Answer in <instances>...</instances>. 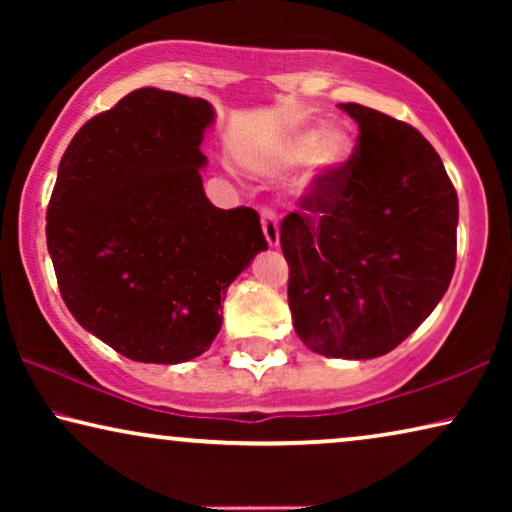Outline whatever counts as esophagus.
I'll list each match as a JSON object with an SVG mask.
<instances>
[{"label":"esophagus","mask_w":512,"mask_h":512,"mask_svg":"<svg viewBox=\"0 0 512 512\" xmlns=\"http://www.w3.org/2000/svg\"><path fill=\"white\" fill-rule=\"evenodd\" d=\"M261 226H263V235H265V240H268L270 247H277L279 244V221H277V214L272 212L270 207H265L261 212Z\"/></svg>","instance_id":"obj_1"}]
</instances>
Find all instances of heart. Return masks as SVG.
<instances>
[{
    "mask_svg": "<svg viewBox=\"0 0 512 512\" xmlns=\"http://www.w3.org/2000/svg\"><path fill=\"white\" fill-rule=\"evenodd\" d=\"M354 153L352 135L340 125L333 128H305L286 142L284 163H303L312 158V177L331 179L338 174Z\"/></svg>",
    "mask_w": 512,
    "mask_h": 512,
    "instance_id": "obj_1",
    "label": "heart"
}]
</instances>
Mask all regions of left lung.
Returning <instances> with one entry per match:
<instances>
[{
    "label": "left lung",
    "mask_w": 512,
    "mask_h": 512,
    "mask_svg": "<svg viewBox=\"0 0 512 512\" xmlns=\"http://www.w3.org/2000/svg\"><path fill=\"white\" fill-rule=\"evenodd\" d=\"M356 149L284 216L298 338L331 359H375L433 312L457 261L459 200L436 149L382 111L340 104Z\"/></svg>",
    "instance_id": "1"
}]
</instances>
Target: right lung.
Here are the masks:
<instances>
[{
	"label": "right lung",
	"mask_w": 512,
	"mask_h": 512,
	"mask_svg": "<svg viewBox=\"0 0 512 512\" xmlns=\"http://www.w3.org/2000/svg\"><path fill=\"white\" fill-rule=\"evenodd\" d=\"M214 107L139 88L69 142L46 242L74 319L118 354L184 363L221 331V300L268 249L251 207L219 209L200 151Z\"/></svg>",
	"instance_id": "1"
}]
</instances>
